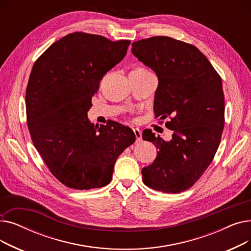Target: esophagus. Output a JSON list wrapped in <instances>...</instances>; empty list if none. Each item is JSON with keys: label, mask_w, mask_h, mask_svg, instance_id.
Returning a JSON list of instances; mask_svg holds the SVG:
<instances>
[{"label": "esophagus", "mask_w": 251, "mask_h": 251, "mask_svg": "<svg viewBox=\"0 0 251 251\" xmlns=\"http://www.w3.org/2000/svg\"><path fill=\"white\" fill-rule=\"evenodd\" d=\"M134 131V134H135V137H136V141L137 142H140L141 139H142V136H141V131L138 129V128H135L133 129Z\"/></svg>", "instance_id": "34e87169"}]
</instances>
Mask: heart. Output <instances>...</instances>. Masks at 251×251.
<instances>
[{
	"mask_svg": "<svg viewBox=\"0 0 251 251\" xmlns=\"http://www.w3.org/2000/svg\"><path fill=\"white\" fill-rule=\"evenodd\" d=\"M135 70H148V69L147 68H143V67H139V68H137Z\"/></svg>",
	"mask_w": 251,
	"mask_h": 251,
	"instance_id": "1",
	"label": "heart"
}]
</instances>
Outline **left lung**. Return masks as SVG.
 I'll return each mask as SVG.
<instances>
[{
    "label": "left lung",
    "instance_id": "left-lung-1",
    "mask_svg": "<svg viewBox=\"0 0 251 251\" xmlns=\"http://www.w3.org/2000/svg\"><path fill=\"white\" fill-rule=\"evenodd\" d=\"M132 54L159 78L153 113L173 130L165 141L151 130L143 140L159 150L153 163L141 171L143 183L166 193L185 191L214 160L225 125L222 79L193 45L169 36H152L132 44Z\"/></svg>",
    "mask_w": 251,
    "mask_h": 251
}]
</instances>
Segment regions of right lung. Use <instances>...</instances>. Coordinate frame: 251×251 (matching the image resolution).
I'll list each match as a JSON object with an SVG mask.
<instances>
[{
	"mask_svg": "<svg viewBox=\"0 0 251 251\" xmlns=\"http://www.w3.org/2000/svg\"><path fill=\"white\" fill-rule=\"evenodd\" d=\"M130 41L73 32L48 48L33 64L26 87V121L50 172L77 190L103 187L114 165L133 144L132 129L90 123L87 111L102 76L126 55Z\"/></svg>",
	"mask_w": 251,
	"mask_h": 251,
	"instance_id": "1",
	"label": "right lung"
}]
</instances>
